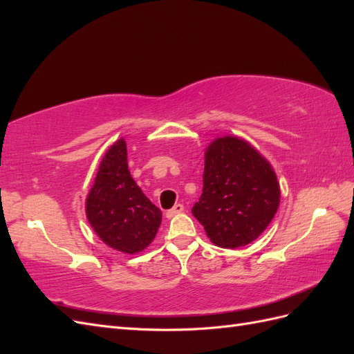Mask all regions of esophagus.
<instances>
[{
    "mask_svg": "<svg viewBox=\"0 0 354 354\" xmlns=\"http://www.w3.org/2000/svg\"><path fill=\"white\" fill-rule=\"evenodd\" d=\"M183 209H185L183 203H176V205H174L173 208H171V209H168V211H167V217H168V218H173L174 216H177V214L183 212Z\"/></svg>",
    "mask_w": 354,
    "mask_h": 354,
    "instance_id": "obj_1",
    "label": "esophagus"
}]
</instances>
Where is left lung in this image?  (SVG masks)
Instances as JSON below:
<instances>
[{"instance_id": "8db88e82", "label": "left lung", "mask_w": 354, "mask_h": 354, "mask_svg": "<svg viewBox=\"0 0 354 354\" xmlns=\"http://www.w3.org/2000/svg\"><path fill=\"white\" fill-rule=\"evenodd\" d=\"M281 187L273 167L236 136L217 137L205 149L203 187L192 214L220 248L255 241L279 208Z\"/></svg>"}]
</instances>
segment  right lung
Segmentation results:
<instances>
[{"instance_id":"obj_1","label":"right lung","mask_w":354,"mask_h":354,"mask_svg":"<svg viewBox=\"0 0 354 354\" xmlns=\"http://www.w3.org/2000/svg\"><path fill=\"white\" fill-rule=\"evenodd\" d=\"M85 216L97 236L116 251L137 254L155 239L162 212L131 177L124 138L103 155L85 199Z\"/></svg>"}]
</instances>
